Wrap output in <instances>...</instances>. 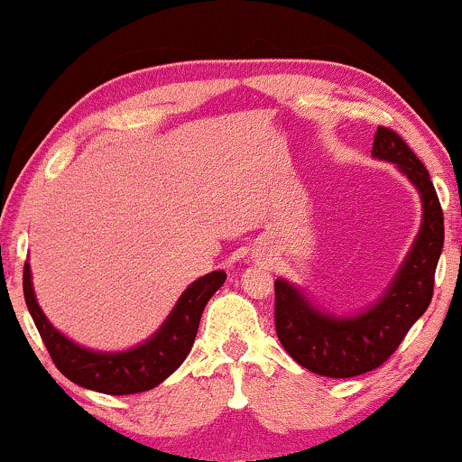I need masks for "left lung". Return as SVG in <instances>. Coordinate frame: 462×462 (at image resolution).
Wrapping results in <instances>:
<instances>
[{
    "mask_svg": "<svg viewBox=\"0 0 462 462\" xmlns=\"http://www.w3.org/2000/svg\"><path fill=\"white\" fill-rule=\"evenodd\" d=\"M372 155L397 163L400 172L419 189L420 231L381 300L353 318H334L319 311L292 283L275 282V330L280 343L294 362L319 376L351 378L383 365L433 299L435 267L444 248V212L431 176L406 141L391 128L378 125Z\"/></svg>",
    "mask_w": 462,
    "mask_h": 462,
    "instance_id": "left-lung-1",
    "label": "left lung"
}]
</instances>
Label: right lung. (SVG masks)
<instances>
[{
    "label": "right lung",
    "instance_id": "obj_1",
    "mask_svg": "<svg viewBox=\"0 0 462 462\" xmlns=\"http://www.w3.org/2000/svg\"><path fill=\"white\" fill-rule=\"evenodd\" d=\"M225 280V271H212L199 277L182 292L172 313L153 337L134 349L119 353L86 349L56 330L37 305L29 263H24L23 292L50 357L69 381L98 393L130 395L157 387L185 362L198 334L204 307Z\"/></svg>",
    "mask_w": 462,
    "mask_h": 462
}]
</instances>
